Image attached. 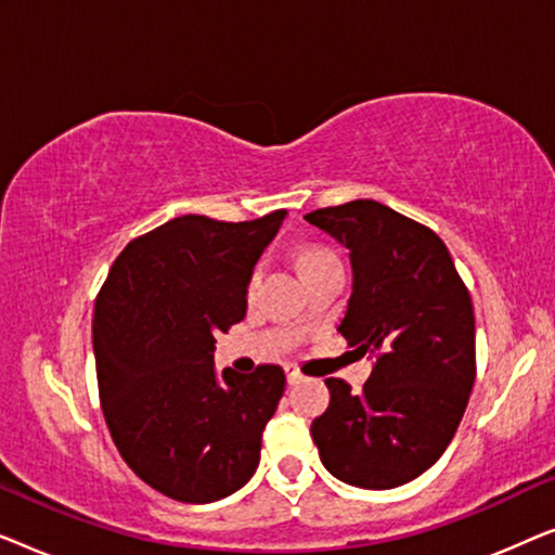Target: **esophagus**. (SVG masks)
<instances>
[{"instance_id": "1", "label": "esophagus", "mask_w": 555, "mask_h": 555, "mask_svg": "<svg viewBox=\"0 0 555 555\" xmlns=\"http://www.w3.org/2000/svg\"><path fill=\"white\" fill-rule=\"evenodd\" d=\"M285 376H287V384L302 382V371L295 366V363H285Z\"/></svg>"}]
</instances>
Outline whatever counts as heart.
Wrapping results in <instances>:
<instances>
[{
  "mask_svg": "<svg viewBox=\"0 0 555 555\" xmlns=\"http://www.w3.org/2000/svg\"><path fill=\"white\" fill-rule=\"evenodd\" d=\"M336 260H338L336 253H333V249H328L325 245H302L298 249V268L302 272V278H306L308 272H313L318 268H323V264L336 262ZM255 285H257V270L253 272V275H249L247 291L253 293Z\"/></svg>",
  "mask_w": 555,
  "mask_h": 555,
  "instance_id": "1",
  "label": "heart"
}]
</instances>
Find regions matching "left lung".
Masks as SVG:
<instances>
[{
	"mask_svg": "<svg viewBox=\"0 0 555 555\" xmlns=\"http://www.w3.org/2000/svg\"><path fill=\"white\" fill-rule=\"evenodd\" d=\"M348 247L353 293L338 331L376 363L361 391L325 378L331 404L310 435L331 475L399 488L442 457L473 391L475 313L450 249L429 227L374 199L306 215Z\"/></svg>",
	"mask_w": 555,
	"mask_h": 555,
	"instance_id": "left-lung-1",
	"label": "left lung"
}]
</instances>
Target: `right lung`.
Segmentation results:
<instances>
[{
  "label": "right lung",
  "instance_id": "obj_1",
  "mask_svg": "<svg viewBox=\"0 0 555 555\" xmlns=\"http://www.w3.org/2000/svg\"><path fill=\"white\" fill-rule=\"evenodd\" d=\"M287 215L249 222L184 215L116 257L95 298L101 409L126 465L181 503H215L260 462L285 371L215 374L217 333L245 318L247 283Z\"/></svg>",
  "mask_w": 555,
  "mask_h": 555
}]
</instances>
